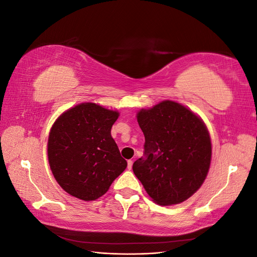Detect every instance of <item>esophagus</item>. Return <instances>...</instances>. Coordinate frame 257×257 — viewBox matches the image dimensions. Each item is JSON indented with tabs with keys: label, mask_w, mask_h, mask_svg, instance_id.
<instances>
[{
	"label": "esophagus",
	"mask_w": 257,
	"mask_h": 257,
	"mask_svg": "<svg viewBox=\"0 0 257 257\" xmlns=\"http://www.w3.org/2000/svg\"><path fill=\"white\" fill-rule=\"evenodd\" d=\"M132 167H133V161H132V160H128L127 161V169H132Z\"/></svg>",
	"instance_id": "34e87169"
}]
</instances>
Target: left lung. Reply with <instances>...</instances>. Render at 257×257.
Returning a JSON list of instances; mask_svg holds the SVG:
<instances>
[{
	"label": "left lung",
	"instance_id": "left-lung-1",
	"mask_svg": "<svg viewBox=\"0 0 257 257\" xmlns=\"http://www.w3.org/2000/svg\"><path fill=\"white\" fill-rule=\"evenodd\" d=\"M145 135L144 157L133 172L154 203L181 204L204 183L211 163L209 131L199 115L174 100L137 112Z\"/></svg>",
	"mask_w": 257,
	"mask_h": 257
}]
</instances>
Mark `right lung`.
Here are the masks:
<instances>
[{
    "label": "right lung",
    "instance_id": "right-lung-1",
    "mask_svg": "<svg viewBox=\"0 0 257 257\" xmlns=\"http://www.w3.org/2000/svg\"><path fill=\"white\" fill-rule=\"evenodd\" d=\"M120 113L95 103L69 108L54 121L49 132L48 162L59 185L69 195L95 200L127 166L111 127Z\"/></svg>",
    "mask_w": 257,
    "mask_h": 257
}]
</instances>
